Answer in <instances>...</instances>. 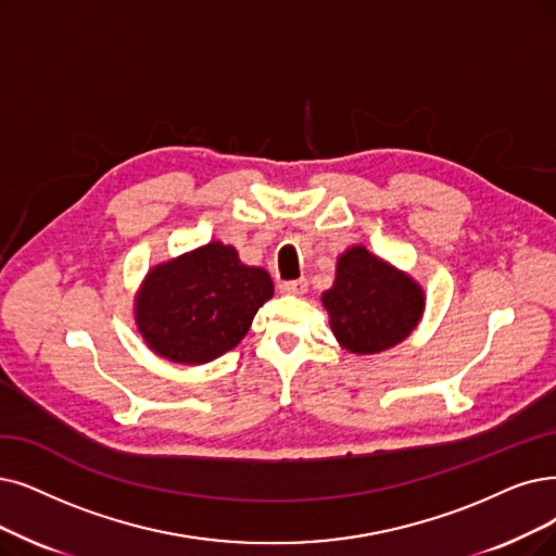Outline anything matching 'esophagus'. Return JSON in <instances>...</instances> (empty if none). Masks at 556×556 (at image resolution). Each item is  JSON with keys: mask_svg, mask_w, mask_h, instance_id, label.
Segmentation results:
<instances>
[{"mask_svg": "<svg viewBox=\"0 0 556 556\" xmlns=\"http://www.w3.org/2000/svg\"><path fill=\"white\" fill-rule=\"evenodd\" d=\"M307 290V280L299 278V280H282L278 285L280 294H303Z\"/></svg>", "mask_w": 556, "mask_h": 556, "instance_id": "esophagus-1", "label": "esophagus"}]
</instances>
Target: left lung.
Masks as SVG:
<instances>
[{"instance_id":"left-lung-1","label":"left lung","mask_w":556,"mask_h":556,"mask_svg":"<svg viewBox=\"0 0 556 556\" xmlns=\"http://www.w3.org/2000/svg\"><path fill=\"white\" fill-rule=\"evenodd\" d=\"M321 303L340 344L363 355L404 342L425 313L421 287L363 247L338 260L336 285Z\"/></svg>"}]
</instances>
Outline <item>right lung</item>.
<instances>
[{
  "mask_svg": "<svg viewBox=\"0 0 556 556\" xmlns=\"http://www.w3.org/2000/svg\"><path fill=\"white\" fill-rule=\"evenodd\" d=\"M271 296L269 274L214 241L154 266L137 299V324L154 353L198 365L237 346Z\"/></svg>",
  "mask_w": 556,
  "mask_h": 556,
  "instance_id": "add662e5",
  "label": "right lung"
}]
</instances>
